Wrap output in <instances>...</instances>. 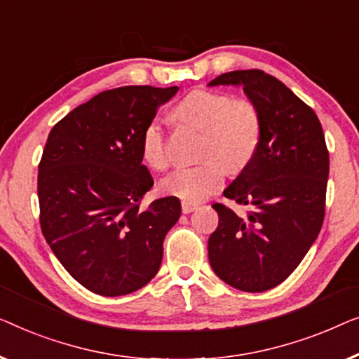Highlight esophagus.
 <instances>
[{"mask_svg":"<svg viewBox=\"0 0 359 359\" xmlns=\"http://www.w3.org/2000/svg\"><path fill=\"white\" fill-rule=\"evenodd\" d=\"M196 208H198V205H196V203H191V201H182V211H184L185 215L191 213V211L196 210Z\"/></svg>","mask_w":359,"mask_h":359,"instance_id":"obj_1","label":"esophagus"}]
</instances>
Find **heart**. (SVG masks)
<instances>
[{"label":"heart","instance_id":"1","mask_svg":"<svg viewBox=\"0 0 359 359\" xmlns=\"http://www.w3.org/2000/svg\"><path fill=\"white\" fill-rule=\"evenodd\" d=\"M174 117L201 130V163L180 168L163 182L165 194L185 201H200L215 194L224 182V165L232 172L247 168L262 141V117L249 99L234 97L218 90L196 89L175 105ZM141 154L156 170L170 164L168 133L161 118L146 123L141 133Z\"/></svg>","mask_w":359,"mask_h":359}]
</instances>
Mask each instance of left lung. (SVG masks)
Wrapping results in <instances>:
<instances>
[{"label": "left lung", "mask_w": 359, "mask_h": 359, "mask_svg": "<svg viewBox=\"0 0 359 359\" xmlns=\"http://www.w3.org/2000/svg\"><path fill=\"white\" fill-rule=\"evenodd\" d=\"M237 84L257 105L262 141L252 163L223 191L247 206L215 203L219 224L210 265L236 290L262 292L285 281L319 236L325 216L329 149L314 110L262 69L224 73L210 86Z\"/></svg>", "instance_id": "obj_1"}]
</instances>
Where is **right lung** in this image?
I'll use <instances>...</instances> for the list:
<instances>
[{"label":"right lung","mask_w":359,"mask_h":359,"mask_svg":"<svg viewBox=\"0 0 359 359\" xmlns=\"http://www.w3.org/2000/svg\"><path fill=\"white\" fill-rule=\"evenodd\" d=\"M177 90H104L50 131L37 175L40 228L65 270L95 294H130L158 273L180 201L164 196L143 206L154 180L141 133Z\"/></svg>","instance_id":"obj_1"}]
</instances>
